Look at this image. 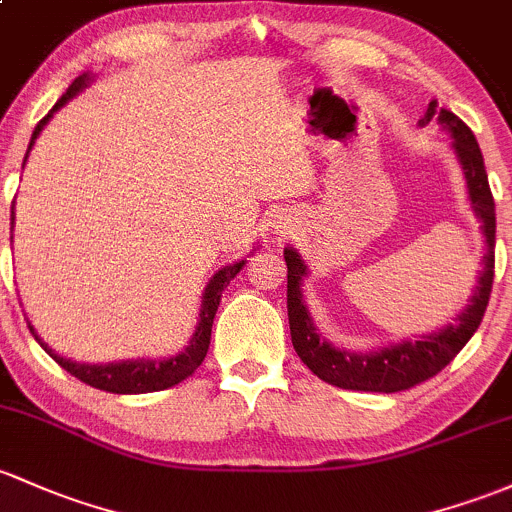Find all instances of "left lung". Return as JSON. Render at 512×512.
I'll use <instances>...</instances> for the list:
<instances>
[{
  "label": "left lung",
  "mask_w": 512,
  "mask_h": 512,
  "mask_svg": "<svg viewBox=\"0 0 512 512\" xmlns=\"http://www.w3.org/2000/svg\"><path fill=\"white\" fill-rule=\"evenodd\" d=\"M437 122L452 136V151L464 173L466 190H469L471 210L481 222L483 244V268L478 273V285L471 293L469 305L454 315L452 322L434 329L430 334H420L417 339H403L398 344H383L371 351H349L334 346L317 329L310 315L305 295H302V280L307 278L310 268L302 261L298 249L285 246L283 256L288 263V320L293 346L302 359L324 383L344 390H366V393H398L408 390L427 378L437 376L449 361L464 349L466 342L474 337L478 324L483 320L488 298L493 288V266H496V202L488 188L486 166H483L481 148L471 129L449 109L439 107L437 100L430 102L420 126Z\"/></svg>",
  "instance_id": "obj_1"
}]
</instances>
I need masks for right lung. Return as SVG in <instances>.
<instances>
[{
  "label": "right lung",
  "instance_id": "add662e5",
  "mask_svg": "<svg viewBox=\"0 0 512 512\" xmlns=\"http://www.w3.org/2000/svg\"><path fill=\"white\" fill-rule=\"evenodd\" d=\"M95 80L92 73H82L80 78L73 80V85L65 90V95L53 104L51 112L36 124L34 134H31L29 148H26L24 166L29 161V153L34 148L36 139L41 136L43 126L53 119V114L58 112L60 107H65L73 97H78L85 87H90V82ZM12 232H14V207H12ZM14 239V236H12ZM256 251V249H254ZM246 266V258H239V261L227 263V266L219 268L217 273L210 278V283L205 285V293H202V305H200V317H197V327L192 332L188 346L183 351L173 356H163V359H148V356H139V359H126V361H109V364H82V361L65 359V356L56 354V349H51L41 337L36 334L34 324L29 322L31 334L36 337V342L43 346L48 356L56 361L58 366H63L65 371L73 373L75 378H80L82 383L92 388L107 390V393H119V395H136V393H156V390H166L178 386L180 381L192 376L197 371V366L205 361L207 349H210L212 339V322L214 315H217L219 300H222L224 288L229 285V280L236 278V273Z\"/></svg>",
  "mask_w": 512,
  "mask_h": 512
}]
</instances>
